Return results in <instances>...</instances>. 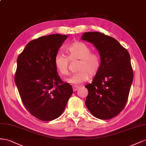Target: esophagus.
Returning a JSON list of instances; mask_svg holds the SVG:
<instances>
[{"label":"esophagus","mask_w":146,"mask_h":146,"mask_svg":"<svg viewBox=\"0 0 146 146\" xmlns=\"http://www.w3.org/2000/svg\"><path fill=\"white\" fill-rule=\"evenodd\" d=\"M79 88H80V87H79V86H73V91H74V92H75V91H76L77 90H78V89H79Z\"/></svg>","instance_id":"esophagus-1"}]
</instances>
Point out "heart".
<instances>
[{
  "instance_id": "1",
  "label": "heart",
  "mask_w": 146,
  "mask_h": 146,
  "mask_svg": "<svg viewBox=\"0 0 146 146\" xmlns=\"http://www.w3.org/2000/svg\"><path fill=\"white\" fill-rule=\"evenodd\" d=\"M67 57L58 53L54 57L56 70L63 76L69 75L70 60H79L76 70L78 72L66 79L72 84H80L94 77L99 73L102 66L101 57L98 53L92 51V48L86 43L76 41L65 48Z\"/></svg>"
}]
</instances>
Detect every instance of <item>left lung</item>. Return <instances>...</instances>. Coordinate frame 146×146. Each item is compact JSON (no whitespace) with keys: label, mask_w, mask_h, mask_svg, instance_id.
Instances as JSON below:
<instances>
[{"label":"left lung","mask_w":146,"mask_h":146,"mask_svg":"<svg viewBox=\"0 0 146 146\" xmlns=\"http://www.w3.org/2000/svg\"><path fill=\"white\" fill-rule=\"evenodd\" d=\"M82 39L94 44L102 60L99 73L85 86L88 90L86 105L94 117L112 119L128 100L133 79L130 56L115 39L101 32H86Z\"/></svg>","instance_id":"8db88e82"}]
</instances>
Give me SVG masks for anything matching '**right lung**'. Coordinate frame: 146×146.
<instances>
[{"label":"right lung","instance_id":"add662e5","mask_svg":"<svg viewBox=\"0 0 146 146\" xmlns=\"http://www.w3.org/2000/svg\"><path fill=\"white\" fill-rule=\"evenodd\" d=\"M67 35L52 34L31 41L17 59L15 81L27 111L43 121L58 118L73 94L57 74L54 57Z\"/></svg>","mask_w":146,"mask_h":146}]
</instances>
